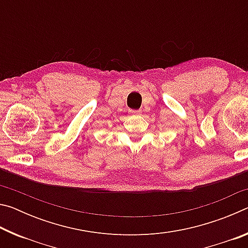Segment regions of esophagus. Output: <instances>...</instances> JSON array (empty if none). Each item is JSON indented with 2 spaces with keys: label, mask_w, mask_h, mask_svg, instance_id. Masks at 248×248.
Listing matches in <instances>:
<instances>
[{
  "label": "esophagus",
  "mask_w": 248,
  "mask_h": 248,
  "mask_svg": "<svg viewBox=\"0 0 248 248\" xmlns=\"http://www.w3.org/2000/svg\"><path fill=\"white\" fill-rule=\"evenodd\" d=\"M129 112L131 115H140L141 114V110H140V109H137V110H136V109H130Z\"/></svg>",
  "instance_id": "34e87169"
}]
</instances>
